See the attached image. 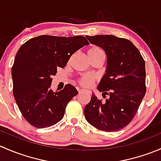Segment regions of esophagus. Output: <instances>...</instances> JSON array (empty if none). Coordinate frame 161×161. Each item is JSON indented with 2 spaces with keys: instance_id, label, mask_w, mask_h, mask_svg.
Listing matches in <instances>:
<instances>
[{
  "instance_id": "34e87169",
  "label": "esophagus",
  "mask_w": 161,
  "mask_h": 161,
  "mask_svg": "<svg viewBox=\"0 0 161 161\" xmlns=\"http://www.w3.org/2000/svg\"><path fill=\"white\" fill-rule=\"evenodd\" d=\"M85 91H86V92H88V91H86V90H82H82H79V93H82V92H85Z\"/></svg>"
}]
</instances>
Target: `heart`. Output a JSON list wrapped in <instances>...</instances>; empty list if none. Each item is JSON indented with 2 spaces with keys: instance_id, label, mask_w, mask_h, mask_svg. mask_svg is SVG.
<instances>
[{
  "instance_id": "1",
  "label": "heart",
  "mask_w": 161,
  "mask_h": 161,
  "mask_svg": "<svg viewBox=\"0 0 161 161\" xmlns=\"http://www.w3.org/2000/svg\"><path fill=\"white\" fill-rule=\"evenodd\" d=\"M89 54L90 55H104V51L101 49V48L98 47H93L89 50ZM94 82V79L92 76L90 75H86L80 79L79 80V83L82 86L89 87L92 85Z\"/></svg>"
}]
</instances>
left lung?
<instances>
[{
	"label": "left lung",
	"instance_id": "obj_1",
	"mask_svg": "<svg viewBox=\"0 0 161 161\" xmlns=\"http://www.w3.org/2000/svg\"><path fill=\"white\" fill-rule=\"evenodd\" d=\"M86 38L106 52V74L97 89L109 97L103 102L93 94L84 109L86 119L99 130L118 131L132 121L146 94L145 61L127 39L112 35Z\"/></svg>",
	"mask_w": 161,
	"mask_h": 161
}]
</instances>
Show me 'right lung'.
I'll use <instances>...</instances> for the list:
<instances>
[{
  "label": "right lung",
  "mask_w": 161,
  "mask_h": 161,
  "mask_svg": "<svg viewBox=\"0 0 161 161\" xmlns=\"http://www.w3.org/2000/svg\"><path fill=\"white\" fill-rule=\"evenodd\" d=\"M90 44L86 37L43 35L30 39L18 50L11 69L13 94L23 118L44 129L63 118L66 106L78 91L70 84L59 92L50 89L58 68H64L71 55Z\"/></svg>",
  "instance_id": "right-lung-1"
}]
</instances>
